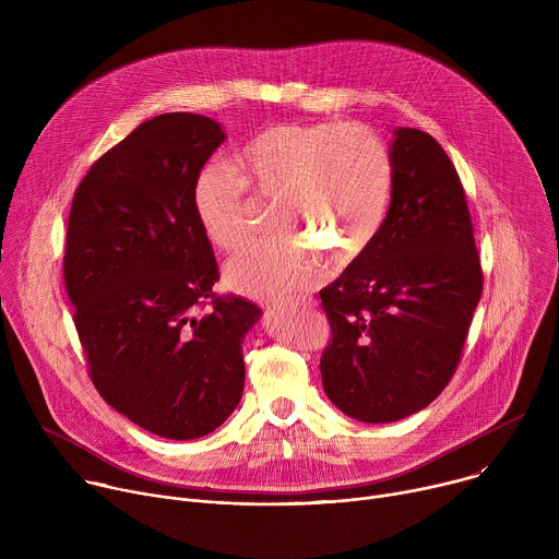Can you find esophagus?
I'll return each mask as SVG.
<instances>
[{"label": "esophagus", "instance_id": "1", "mask_svg": "<svg viewBox=\"0 0 559 559\" xmlns=\"http://www.w3.org/2000/svg\"><path fill=\"white\" fill-rule=\"evenodd\" d=\"M287 305H300V307H307V309H311L316 302H313L311 298H292V300H287Z\"/></svg>", "mask_w": 559, "mask_h": 559}]
</instances>
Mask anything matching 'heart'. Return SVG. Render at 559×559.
<instances>
[{
    "label": "heart",
    "instance_id": "heart-1",
    "mask_svg": "<svg viewBox=\"0 0 559 559\" xmlns=\"http://www.w3.org/2000/svg\"><path fill=\"white\" fill-rule=\"evenodd\" d=\"M231 167L205 166L194 179L192 205L210 243L236 252L250 234L248 190L276 201L272 229L278 236L225 267L227 285L254 298H287L321 281L325 265L317 249L341 265L360 259L393 194L391 150L360 123L270 126L234 152Z\"/></svg>",
    "mask_w": 559,
    "mask_h": 559
}]
</instances>
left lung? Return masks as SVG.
<instances>
[{"label":"left lung","instance_id":"left-lung-1","mask_svg":"<svg viewBox=\"0 0 559 559\" xmlns=\"http://www.w3.org/2000/svg\"><path fill=\"white\" fill-rule=\"evenodd\" d=\"M393 194L369 250L321 292L332 338L321 356L330 401L362 423H395L453 378L483 296L462 181L442 145L395 130Z\"/></svg>","mask_w":559,"mask_h":559}]
</instances>
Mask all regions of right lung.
I'll return each instance as SVG.
<instances>
[{"instance_id": "obj_1", "label": "right lung", "mask_w": 559, "mask_h": 559, "mask_svg": "<svg viewBox=\"0 0 559 559\" xmlns=\"http://www.w3.org/2000/svg\"><path fill=\"white\" fill-rule=\"evenodd\" d=\"M203 115L143 121L76 186L63 281L88 376L141 429L194 440L243 395V336L261 309L216 294L218 263L192 186L223 143Z\"/></svg>"}]
</instances>
